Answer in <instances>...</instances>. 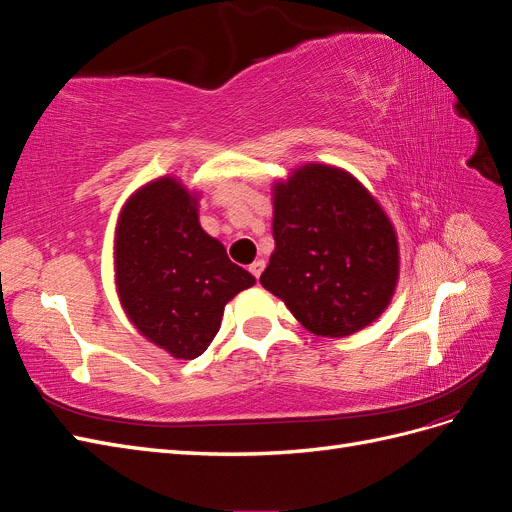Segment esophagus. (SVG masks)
<instances>
[{
    "mask_svg": "<svg viewBox=\"0 0 512 512\" xmlns=\"http://www.w3.org/2000/svg\"><path fill=\"white\" fill-rule=\"evenodd\" d=\"M262 271H265V260H260V258H258V260H254L252 265H250V273L256 277V280H258Z\"/></svg>",
    "mask_w": 512,
    "mask_h": 512,
    "instance_id": "obj_1",
    "label": "esophagus"
}]
</instances>
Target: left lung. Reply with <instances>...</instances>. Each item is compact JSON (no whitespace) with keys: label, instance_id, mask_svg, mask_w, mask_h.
<instances>
[{"label":"left lung","instance_id":"obj_1","mask_svg":"<svg viewBox=\"0 0 512 512\" xmlns=\"http://www.w3.org/2000/svg\"><path fill=\"white\" fill-rule=\"evenodd\" d=\"M273 239L260 284L307 331L348 337L389 307L399 280L397 232L348 170L312 162L275 181Z\"/></svg>","mask_w":512,"mask_h":512}]
</instances>
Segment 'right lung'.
Masks as SVG:
<instances>
[{"instance_id":"obj_1","label":"right lung","mask_w":512,"mask_h":512,"mask_svg":"<svg viewBox=\"0 0 512 512\" xmlns=\"http://www.w3.org/2000/svg\"><path fill=\"white\" fill-rule=\"evenodd\" d=\"M198 192L177 177L138 188L115 228V286L123 312L175 359L203 354L226 303L256 284L198 222Z\"/></svg>"}]
</instances>
